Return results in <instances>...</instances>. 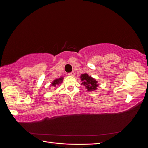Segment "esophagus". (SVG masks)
<instances>
[{"instance_id":"esophagus-1","label":"esophagus","mask_w":148,"mask_h":148,"mask_svg":"<svg viewBox=\"0 0 148 148\" xmlns=\"http://www.w3.org/2000/svg\"><path fill=\"white\" fill-rule=\"evenodd\" d=\"M75 73L74 71H71V73H68V75H69V76H71V77H73V76H75Z\"/></svg>"}]
</instances>
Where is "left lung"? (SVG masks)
Wrapping results in <instances>:
<instances>
[{"label":"left lung","instance_id":"left-lung-1","mask_svg":"<svg viewBox=\"0 0 148 148\" xmlns=\"http://www.w3.org/2000/svg\"><path fill=\"white\" fill-rule=\"evenodd\" d=\"M81 81L82 82V84L84 85L87 89L88 91H93L97 89V87L99 86L97 84V81L92 78L91 76H89L87 73L82 74L80 76Z\"/></svg>","mask_w":148,"mask_h":148}]
</instances>
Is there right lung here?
<instances>
[{
  "instance_id": "right-lung-1",
  "label": "right lung",
  "mask_w": 148,
  "mask_h": 148,
  "mask_svg": "<svg viewBox=\"0 0 148 148\" xmlns=\"http://www.w3.org/2000/svg\"><path fill=\"white\" fill-rule=\"evenodd\" d=\"M63 77H61L60 78H58V79H56L53 81V82L51 84V86H52L53 87H56L57 85H59V84L62 83V81H63Z\"/></svg>"
}]
</instances>
